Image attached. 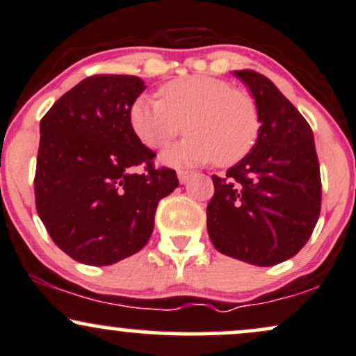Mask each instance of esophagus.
<instances>
[{
    "mask_svg": "<svg viewBox=\"0 0 356 356\" xmlns=\"http://www.w3.org/2000/svg\"><path fill=\"white\" fill-rule=\"evenodd\" d=\"M194 175V172H189V170H179L177 172V177H179V182L181 184H186L189 182V179Z\"/></svg>",
    "mask_w": 356,
    "mask_h": 356,
    "instance_id": "1",
    "label": "esophagus"
}]
</instances>
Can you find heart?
Listing matches in <instances>:
<instances>
[{"label":"heart","instance_id":"1","mask_svg":"<svg viewBox=\"0 0 356 356\" xmlns=\"http://www.w3.org/2000/svg\"><path fill=\"white\" fill-rule=\"evenodd\" d=\"M159 97L140 95L129 120L136 136L150 149H164L186 129L189 134L167 150L162 161L172 165H199L214 161L229 167L252 152L261 136V110L251 92L209 75L167 81Z\"/></svg>","mask_w":356,"mask_h":356}]
</instances>
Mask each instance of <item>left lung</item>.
<instances>
[{
  "mask_svg": "<svg viewBox=\"0 0 356 356\" xmlns=\"http://www.w3.org/2000/svg\"><path fill=\"white\" fill-rule=\"evenodd\" d=\"M261 110V136L246 159L212 175L207 232L222 254L275 266L308 243L321 211L320 162L313 130L271 80L236 70Z\"/></svg>",
  "mask_w": 356,
  "mask_h": 356,
  "instance_id": "8db88e82",
  "label": "left lung"
}]
</instances>
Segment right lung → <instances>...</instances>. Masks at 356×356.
Returning <instances> with one entry per match:
<instances>
[{
    "label": "right lung",
    "instance_id": "right-lung-1",
    "mask_svg": "<svg viewBox=\"0 0 356 356\" xmlns=\"http://www.w3.org/2000/svg\"><path fill=\"white\" fill-rule=\"evenodd\" d=\"M144 90L138 76H88L40 122L36 211L53 243L79 263L108 266L140 251L159 201L179 186L175 170L155 169V154L130 125Z\"/></svg>",
    "mask_w": 356,
    "mask_h": 356
}]
</instances>
